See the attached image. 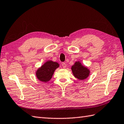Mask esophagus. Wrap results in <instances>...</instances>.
I'll return each mask as SVG.
<instances>
[{"mask_svg":"<svg viewBox=\"0 0 124 124\" xmlns=\"http://www.w3.org/2000/svg\"><path fill=\"white\" fill-rule=\"evenodd\" d=\"M62 67L63 68H66V65H67V64H66L65 63H62Z\"/></svg>","mask_w":124,"mask_h":124,"instance_id":"esophagus-1","label":"esophagus"}]
</instances>
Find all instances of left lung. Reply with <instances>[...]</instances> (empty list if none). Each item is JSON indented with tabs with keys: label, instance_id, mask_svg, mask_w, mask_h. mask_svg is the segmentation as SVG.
<instances>
[{
	"label": "left lung",
	"instance_id": "1",
	"mask_svg": "<svg viewBox=\"0 0 124 124\" xmlns=\"http://www.w3.org/2000/svg\"><path fill=\"white\" fill-rule=\"evenodd\" d=\"M71 70L73 76L80 80L87 79L90 72L89 69L85 66H83L79 61L75 62L74 64L72 66Z\"/></svg>",
	"mask_w": 124,
	"mask_h": 124
}]
</instances>
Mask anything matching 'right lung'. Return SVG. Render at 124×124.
I'll list each match as a JSON object with an SVG mask.
<instances>
[{"mask_svg": "<svg viewBox=\"0 0 124 124\" xmlns=\"http://www.w3.org/2000/svg\"><path fill=\"white\" fill-rule=\"evenodd\" d=\"M59 67V64L58 63L51 60L46 61L37 69L36 72L37 78L42 82H48L51 79L54 71Z\"/></svg>", "mask_w": 124, "mask_h": 124, "instance_id": "right-lung-1", "label": "right lung"}]
</instances>
